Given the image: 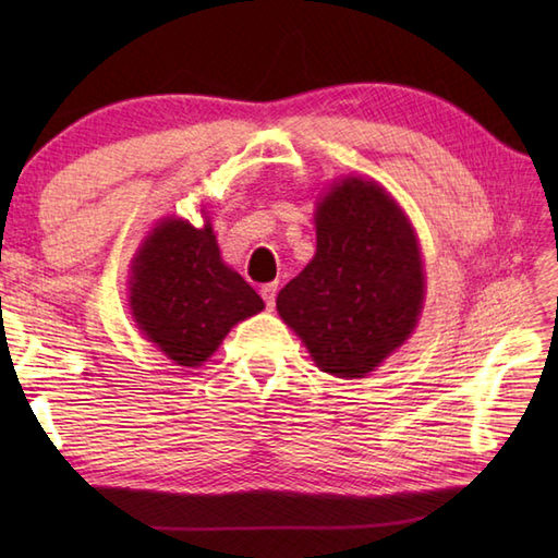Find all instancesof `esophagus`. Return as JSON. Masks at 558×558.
I'll list each match as a JSON object with an SVG mask.
<instances>
[{
  "instance_id": "obj_1",
  "label": "esophagus",
  "mask_w": 558,
  "mask_h": 558,
  "mask_svg": "<svg viewBox=\"0 0 558 558\" xmlns=\"http://www.w3.org/2000/svg\"><path fill=\"white\" fill-rule=\"evenodd\" d=\"M276 294H278V286H272V282H270V286L260 288V298H264L268 310H272V306H276Z\"/></svg>"
}]
</instances>
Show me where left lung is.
<instances>
[{
	"label": "left lung",
	"instance_id": "8db88e82",
	"mask_svg": "<svg viewBox=\"0 0 558 558\" xmlns=\"http://www.w3.org/2000/svg\"><path fill=\"white\" fill-rule=\"evenodd\" d=\"M422 300L405 213L378 184L348 177L318 204L316 254L276 304L318 369L360 378L408 340Z\"/></svg>",
	"mask_w": 558,
	"mask_h": 558
}]
</instances>
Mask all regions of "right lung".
Wrapping results in <instances>:
<instances>
[{
  "instance_id": "add662e5",
  "label": "right lung",
  "mask_w": 558,
  "mask_h": 558,
  "mask_svg": "<svg viewBox=\"0 0 558 558\" xmlns=\"http://www.w3.org/2000/svg\"><path fill=\"white\" fill-rule=\"evenodd\" d=\"M129 292L138 328L182 366L206 362L236 322L264 310L256 290L222 264L208 222H160L134 260Z\"/></svg>"
}]
</instances>
